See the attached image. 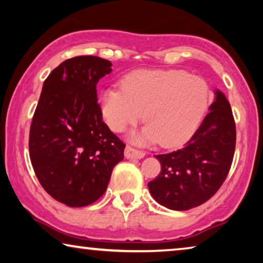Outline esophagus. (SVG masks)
Instances as JSON below:
<instances>
[{
	"label": "esophagus",
	"instance_id": "obj_1",
	"mask_svg": "<svg viewBox=\"0 0 263 263\" xmlns=\"http://www.w3.org/2000/svg\"><path fill=\"white\" fill-rule=\"evenodd\" d=\"M124 156L125 158H128V159H141V158L145 157V153H143L142 151L135 149L130 146H127L124 149Z\"/></svg>",
	"mask_w": 263,
	"mask_h": 263
}]
</instances>
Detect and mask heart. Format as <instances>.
Segmentation results:
<instances>
[{"label":"heart","instance_id":"heart-1","mask_svg":"<svg viewBox=\"0 0 263 263\" xmlns=\"http://www.w3.org/2000/svg\"><path fill=\"white\" fill-rule=\"evenodd\" d=\"M99 98L106 124L122 133L142 118L147 124L132 135L138 143L175 147L186 141L203 116L210 87L202 78L182 70H136Z\"/></svg>","mask_w":263,"mask_h":263}]
</instances>
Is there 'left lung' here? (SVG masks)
<instances>
[{
    "label": "left lung",
    "mask_w": 263,
    "mask_h": 263,
    "mask_svg": "<svg viewBox=\"0 0 263 263\" xmlns=\"http://www.w3.org/2000/svg\"><path fill=\"white\" fill-rule=\"evenodd\" d=\"M236 147V124L229 100L217 89L210 112L181 149L158 154L161 171L148 183L153 199L172 211H188L218 192Z\"/></svg>",
    "instance_id": "obj_1"
}]
</instances>
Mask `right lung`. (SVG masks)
<instances>
[{
  "label": "right lung",
  "mask_w": 263,
  "mask_h": 263,
  "mask_svg": "<svg viewBox=\"0 0 263 263\" xmlns=\"http://www.w3.org/2000/svg\"><path fill=\"white\" fill-rule=\"evenodd\" d=\"M110 61L77 56L43 85L30 128V158L45 192L69 207L88 206L105 193L125 145L103 122L97 84Z\"/></svg>",
  "instance_id": "right-lung-1"
}]
</instances>
